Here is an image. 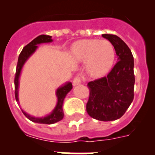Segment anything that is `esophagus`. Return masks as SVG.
<instances>
[{"instance_id":"obj_1","label":"esophagus","mask_w":155,"mask_h":155,"mask_svg":"<svg viewBox=\"0 0 155 155\" xmlns=\"http://www.w3.org/2000/svg\"><path fill=\"white\" fill-rule=\"evenodd\" d=\"M81 84V78L80 77H75L73 81V84L74 86L78 85V84Z\"/></svg>"}]
</instances>
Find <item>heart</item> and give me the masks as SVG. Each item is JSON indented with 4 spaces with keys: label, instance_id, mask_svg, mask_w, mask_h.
I'll use <instances>...</instances> for the list:
<instances>
[{
    "label": "heart",
    "instance_id": "b5f03b06",
    "mask_svg": "<svg viewBox=\"0 0 155 155\" xmlns=\"http://www.w3.org/2000/svg\"><path fill=\"white\" fill-rule=\"evenodd\" d=\"M71 55L76 62H86V68L92 76L109 72L115 60L113 45L109 40L84 39L74 43Z\"/></svg>",
    "mask_w": 155,
    "mask_h": 155
}]
</instances>
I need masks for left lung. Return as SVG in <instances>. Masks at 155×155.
<instances>
[{
	"label": "left lung",
	"mask_w": 155,
	"mask_h": 155,
	"mask_svg": "<svg viewBox=\"0 0 155 155\" xmlns=\"http://www.w3.org/2000/svg\"><path fill=\"white\" fill-rule=\"evenodd\" d=\"M102 35L113 45L118 62L107 76L87 83L90 92L86 111L93 119L113 121L124 116L134 100V57L120 37L112 34Z\"/></svg>",
	"instance_id": "8db88e82"
}]
</instances>
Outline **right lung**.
Wrapping results in <instances>:
<instances>
[{"mask_svg":"<svg viewBox=\"0 0 155 155\" xmlns=\"http://www.w3.org/2000/svg\"><path fill=\"white\" fill-rule=\"evenodd\" d=\"M52 36L50 35H40L38 37H36L35 39L30 42L28 45L25 46L23 48V50H21V53L18 57V64L17 68H16V73L15 77V99L17 101L18 103H19L18 101V85H19V77H20V74H21V69H22L23 65L26 62V61L31 57L34 53V52L38 48L37 45L41 44V43H46V42H51L53 39H51ZM72 84L71 82H68L66 83L64 85L61 86L57 90V103L56 107L53 110L51 113L48 116H44V117H34V116H31L26 113L25 112L21 109L23 114L26 116L27 118L31 121L34 122V123H37V124H53L57 123V122L61 121L63 118H64V111H63V103H64V100L65 98L66 95L72 89Z\"/></svg>","mask_w":155,"mask_h":155,"instance_id":"right-lung-1","label":"right lung"}]
</instances>
